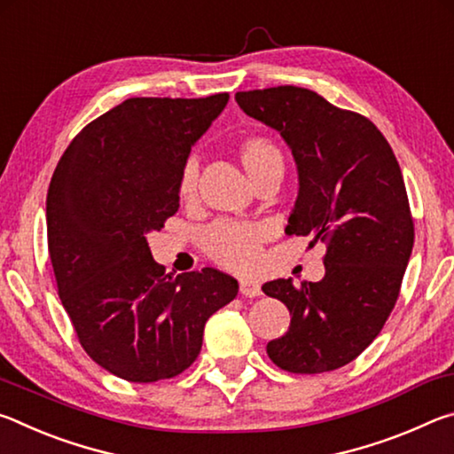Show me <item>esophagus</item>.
Masks as SVG:
<instances>
[{"label": "esophagus", "instance_id": "34e87169", "mask_svg": "<svg viewBox=\"0 0 454 454\" xmlns=\"http://www.w3.org/2000/svg\"><path fill=\"white\" fill-rule=\"evenodd\" d=\"M240 292L246 298H254V296L262 294V288H260V284L256 280L244 278V280H240Z\"/></svg>", "mask_w": 454, "mask_h": 454}]
</instances>
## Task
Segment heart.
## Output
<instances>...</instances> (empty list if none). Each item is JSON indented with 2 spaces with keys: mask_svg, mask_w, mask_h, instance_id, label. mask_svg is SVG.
I'll use <instances>...</instances> for the list:
<instances>
[{
  "mask_svg": "<svg viewBox=\"0 0 454 454\" xmlns=\"http://www.w3.org/2000/svg\"><path fill=\"white\" fill-rule=\"evenodd\" d=\"M238 158L248 172L252 182L258 184L270 174L284 170V156L278 145L266 136H246L238 142ZM198 186V162L190 158L184 162L178 176V194L188 200L194 196ZM266 240V230L252 222L218 220L204 230L202 250L212 262L230 270L248 272L256 268L262 256V244Z\"/></svg>",
  "mask_w": 454,
  "mask_h": 454,
  "instance_id": "b5f03b06",
  "label": "heart"
}]
</instances>
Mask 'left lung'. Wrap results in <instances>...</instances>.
<instances>
[{
	"instance_id": "1",
	"label": "left lung",
	"mask_w": 454,
	"mask_h": 454,
	"mask_svg": "<svg viewBox=\"0 0 454 454\" xmlns=\"http://www.w3.org/2000/svg\"><path fill=\"white\" fill-rule=\"evenodd\" d=\"M236 102L278 129L296 160L301 190L286 234L326 244L320 282L278 278L262 286L292 317L266 352L294 374L336 371L379 336L401 294L414 244L401 166L371 120L312 90L238 91Z\"/></svg>"
}]
</instances>
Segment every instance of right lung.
<instances>
[{"label": "right lung", "mask_w": 454, "mask_h": 454, "mask_svg": "<svg viewBox=\"0 0 454 454\" xmlns=\"http://www.w3.org/2000/svg\"><path fill=\"white\" fill-rule=\"evenodd\" d=\"M228 98H129L90 121L51 176L45 214L59 301L88 356L124 380L186 371L206 320L238 294L216 268L166 274L145 242L178 212L182 166Z\"/></svg>", "instance_id": "obj_1"}]
</instances>
